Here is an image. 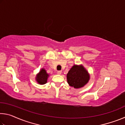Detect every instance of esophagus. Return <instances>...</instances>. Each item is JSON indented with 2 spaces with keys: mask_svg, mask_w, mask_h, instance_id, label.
<instances>
[{
  "mask_svg": "<svg viewBox=\"0 0 125 125\" xmlns=\"http://www.w3.org/2000/svg\"><path fill=\"white\" fill-rule=\"evenodd\" d=\"M57 74H62V71H57Z\"/></svg>",
  "mask_w": 125,
  "mask_h": 125,
  "instance_id": "obj_1",
  "label": "esophagus"
}]
</instances>
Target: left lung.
Returning <instances> with one entry per match:
<instances>
[{"instance_id": "obj_1", "label": "left lung", "mask_w": 125, "mask_h": 125, "mask_svg": "<svg viewBox=\"0 0 125 125\" xmlns=\"http://www.w3.org/2000/svg\"><path fill=\"white\" fill-rule=\"evenodd\" d=\"M67 82L75 89L84 87L90 80V74L82 64H75L67 74Z\"/></svg>"}]
</instances>
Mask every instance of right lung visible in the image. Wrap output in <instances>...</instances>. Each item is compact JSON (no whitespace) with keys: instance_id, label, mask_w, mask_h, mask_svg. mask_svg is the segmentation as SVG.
<instances>
[{"instance_id":"1","label":"right lung","mask_w":125,"mask_h":125,"mask_svg":"<svg viewBox=\"0 0 125 125\" xmlns=\"http://www.w3.org/2000/svg\"><path fill=\"white\" fill-rule=\"evenodd\" d=\"M49 74L44 68H41L39 73L37 74L35 77V80H36L38 84L40 85H43L47 82Z\"/></svg>"}]
</instances>
